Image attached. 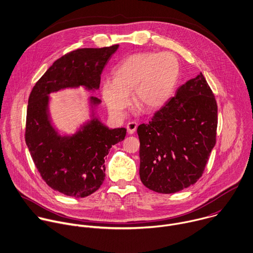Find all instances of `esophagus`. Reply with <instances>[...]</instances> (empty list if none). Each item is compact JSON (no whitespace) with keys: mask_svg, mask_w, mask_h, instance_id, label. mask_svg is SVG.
Listing matches in <instances>:
<instances>
[{"mask_svg":"<svg viewBox=\"0 0 253 253\" xmlns=\"http://www.w3.org/2000/svg\"><path fill=\"white\" fill-rule=\"evenodd\" d=\"M137 128V123L136 122H129L127 125H126V129H127V132L129 134H132L134 133V131L136 130Z\"/></svg>","mask_w":253,"mask_h":253,"instance_id":"1","label":"esophagus"}]
</instances>
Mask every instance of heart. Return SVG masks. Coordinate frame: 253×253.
<instances>
[{
  "label": "heart",
  "instance_id": "obj_1",
  "mask_svg": "<svg viewBox=\"0 0 253 253\" xmlns=\"http://www.w3.org/2000/svg\"><path fill=\"white\" fill-rule=\"evenodd\" d=\"M180 74V63L171 52H137L126 57L106 79L102 97L116 117L124 116L133 98L147 110L161 108L171 97Z\"/></svg>",
  "mask_w": 253,
  "mask_h": 253
}]
</instances>
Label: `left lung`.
Wrapping results in <instances>:
<instances>
[{
	"label": "left lung",
	"instance_id": "1",
	"mask_svg": "<svg viewBox=\"0 0 253 253\" xmlns=\"http://www.w3.org/2000/svg\"><path fill=\"white\" fill-rule=\"evenodd\" d=\"M216 127V101L200 73L179 87L147 125L138 126L142 184L162 194L195 184L215 144Z\"/></svg>",
	"mask_w": 253,
	"mask_h": 253
}]
</instances>
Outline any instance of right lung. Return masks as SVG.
Segmentation results:
<instances>
[{
	"label": "right lung",
	"instance_id": "add662e5",
	"mask_svg": "<svg viewBox=\"0 0 253 253\" xmlns=\"http://www.w3.org/2000/svg\"><path fill=\"white\" fill-rule=\"evenodd\" d=\"M119 44L79 48L54 61L34 86L27 110L26 142L42 178L53 190L85 198L104 182L105 156L125 139V127L110 129L93 120L71 137H61L47 116V95L67 87H100L101 74ZM93 104L100 101L92 97Z\"/></svg>",
	"mask_w": 253,
	"mask_h": 253
}]
</instances>
